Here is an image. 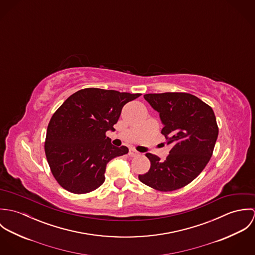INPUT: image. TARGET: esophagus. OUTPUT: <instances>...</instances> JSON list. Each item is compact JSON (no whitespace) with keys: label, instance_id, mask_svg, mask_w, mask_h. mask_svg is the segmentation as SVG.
I'll return each mask as SVG.
<instances>
[{"label":"esophagus","instance_id":"obj_1","mask_svg":"<svg viewBox=\"0 0 255 255\" xmlns=\"http://www.w3.org/2000/svg\"><path fill=\"white\" fill-rule=\"evenodd\" d=\"M139 153L136 151V150H134V149H129V152H128V155L130 156V157H134V156H137Z\"/></svg>","mask_w":255,"mask_h":255}]
</instances>
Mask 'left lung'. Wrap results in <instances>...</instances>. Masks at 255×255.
Wrapping results in <instances>:
<instances>
[{"instance_id":"left-lung-1","label":"left lung","mask_w":255,"mask_h":255,"mask_svg":"<svg viewBox=\"0 0 255 255\" xmlns=\"http://www.w3.org/2000/svg\"><path fill=\"white\" fill-rule=\"evenodd\" d=\"M164 125L161 133L172 144L165 161L151 153V166L138 179L160 191H173L192 182L209 162L219 128L212 108L194 95L183 92L145 94Z\"/></svg>"}]
</instances>
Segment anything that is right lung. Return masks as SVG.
<instances>
[{"instance_id":"right-lung-1","label":"right lung","mask_w":255,"mask_h":255,"mask_svg":"<svg viewBox=\"0 0 255 255\" xmlns=\"http://www.w3.org/2000/svg\"><path fill=\"white\" fill-rule=\"evenodd\" d=\"M141 94L84 88L71 95L52 116L45 154L58 183L75 194L88 193L105 181L106 166L128 152L106 136L123 107Z\"/></svg>"}]
</instances>
